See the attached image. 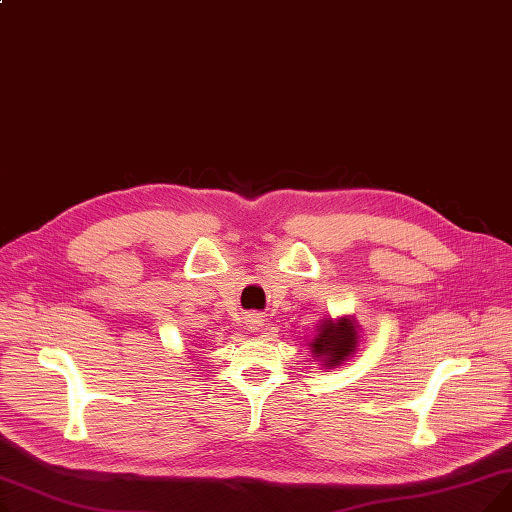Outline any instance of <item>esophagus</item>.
<instances>
[{
	"label": "esophagus",
	"mask_w": 512,
	"mask_h": 512,
	"mask_svg": "<svg viewBox=\"0 0 512 512\" xmlns=\"http://www.w3.org/2000/svg\"><path fill=\"white\" fill-rule=\"evenodd\" d=\"M261 326H263V317L259 313L247 315V328L249 330H261Z\"/></svg>",
	"instance_id": "obj_1"
}]
</instances>
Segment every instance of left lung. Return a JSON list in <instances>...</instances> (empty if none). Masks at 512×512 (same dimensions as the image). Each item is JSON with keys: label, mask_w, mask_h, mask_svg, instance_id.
I'll list each match as a JSON object with an SVG mask.
<instances>
[{"label": "left lung", "mask_w": 512, "mask_h": 512, "mask_svg": "<svg viewBox=\"0 0 512 512\" xmlns=\"http://www.w3.org/2000/svg\"><path fill=\"white\" fill-rule=\"evenodd\" d=\"M355 324L348 319H340L338 324L334 321H326L324 326L319 328V334L313 342L311 351L315 353V357H324L328 367L340 365L348 355L355 351Z\"/></svg>", "instance_id": "1"}]
</instances>
